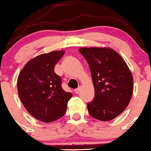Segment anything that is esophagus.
<instances>
[{
  "label": "esophagus",
  "instance_id": "1",
  "mask_svg": "<svg viewBox=\"0 0 151 151\" xmlns=\"http://www.w3.org/2000/svg\"><path fill=\"white\" fill-rule=\"evenodd\" d=\"M80 90H81V87H78V88L76 89V90H74V92H75V93H76V94H78V93L80 92Z\"/></svg>",
  "mask_w": 151,
  "mask_h": 151
}]
</instances>
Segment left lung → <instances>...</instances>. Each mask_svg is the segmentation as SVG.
I'll list each match as a JSON object with an SVG mask.
<instances>
[{
  "instance_id": "left-lung-1",
  "label": "left lung",
  "mask_w": 151,
  "mask_h": 151,
  "mask_svg": "<svg viewBox=\"0 0 151 151\" xmlns=\"http://www.w3.org/2000/svg\"><path fill=\"white\" fill-rule=\"evenodd\" d=\"M88 63L94 99L87 103L90 116L110 121L128 106L133 91L131 71L119 53L108 47H81L78 50Z\"/></svg>"
}]
</instances>
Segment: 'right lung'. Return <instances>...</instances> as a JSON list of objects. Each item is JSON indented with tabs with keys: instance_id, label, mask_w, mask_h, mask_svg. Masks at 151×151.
<instances>
[{
	"instance_id": "obj_1",
	"label": "right lung",
	"mask_w": 151,
	"mask_h": 151,
	"mask_svg": "<svg viewBox=\"0 0 151 151\" xmlns=\"http://www.w3.org/2000/svg\"><path fill=\"white\" fill-rule=\"evenodd\" d=\"M64 54V50H58L38 55L29 61L18 75L17 86L23 105L43 122L62 117L73 96L63 90L61 77L54 71Z\"/></svg>"
}]
</instances>
